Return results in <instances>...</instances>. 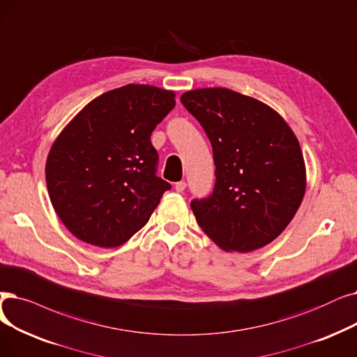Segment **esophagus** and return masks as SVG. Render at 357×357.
<instances>
[{
  "label": "esophagus",
  "mask_w": 357,
  "mask_h": 357,
  "mask_svg": "<svg viewBox=\"0 0 357 357\" xmlns=\"http://www.w3.org/2000/svg\"><path fill=\"white\" fill-rule=\"evenodd\" d=\"M185 188H187V182H185V181H181V182H176V183H175V190H176L178 192H183Z\"/></svg>",
  "instance_id": "esophagus-1"
}]
</instances>
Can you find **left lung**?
Instances as JSON below:
<instances>
[{
	"mask_svg": "<svg viewBox=\"0 0 357 357\" xmlns=\"http://www.w3.org/2000/svg\"><path fill=\"white\" fill-rule=\"evenodd\" d=\"M181 102L204 128L215 166L213 192L191 201L198 226L225 251L266 246L303 199L296 135L270 106L225 87L191 90Z\"/></svg>",
	"mask_w": 357,
	"mask_h": 357,
	"instance_id": "8db88e82",
	"label": "left lung"
}]
</instances>
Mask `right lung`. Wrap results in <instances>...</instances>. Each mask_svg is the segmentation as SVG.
I'll return each instance as SVG.
<instances>
[{
    "instance_id": "obj_1",
    "label": "right lung",
    "mask_w": 357,
    "mask_h": 357,
    "mask_svg": "<svg viewBox=\"0 0 357 357\" xmlns=\"http://www.w3.org/2000/svg\"><path fill=\"white\" fill-rule=\"evenodd\" d=\"M175 93L127 84L91 100L55 140L46 187L58 217L83 242L115 248L150 219L170 183L150 142Z\"/></svg>"
}]
</instances>
